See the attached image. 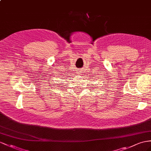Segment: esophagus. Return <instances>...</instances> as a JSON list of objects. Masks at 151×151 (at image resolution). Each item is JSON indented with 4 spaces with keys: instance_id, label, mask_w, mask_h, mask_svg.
<instances>
[{
    "instance_id": "obj_1",
    "label": "esophagus",
    "mask_w": 151,
    "mask_h": 151,
    "mask_svg": "<svg viewBox=\"0 0 151 151\" xmlns=\"http://www.w3.org/2000/svg\"><path fill=\"white\" fill-rule=\"evenodd\" d=\"M82 71H80V70H78V72H77V74H78V75H80L81 74V73H82Z\"/></svg>"
}]
</instances>
